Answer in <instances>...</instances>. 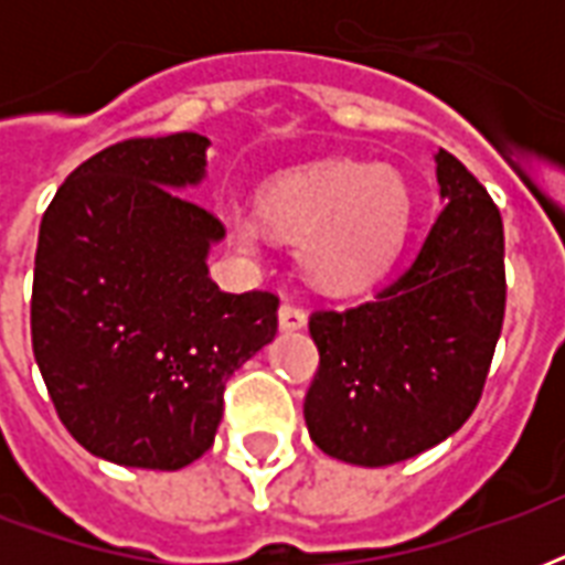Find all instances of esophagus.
Returning a JSON list of instances; mask_svg holds the SVG:
<instances>
[{
	"mask_svg": "<svg viewBox=\"0 0 565 565\" xmlns=\"http://www.w3.org/2000/svg\"><path fill=\"white\" fill-rule=\"evenodd\" d=\"M305 322H308L305 308L292 305V301H284L281 310H278V326H281V331H299V328H305Z\"/></svg>",
	"mask_w": 565,
	"mask_h": 565,
	"instance_id": "esophagus-1",
	"label": "esophagus"
}]
</instances>
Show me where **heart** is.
<instances>
[{"mask_svg":"<svg viewBox=\"0 0 565 565\" xmlns=\"http://www.w3.org/2000/svg\"><path fill=\"white\" fill-rule=\"evenodd\" d=\"M260 216L281 237L301 243V260L319 284L354 290L370 284L402 246L411 193L386 167L326 163L269 181ZM231 237L252 252L260 228L248 216H234Z\"/></svg>","mask_w":565,"mask_h":565,"instance_id":"1","label":"heart"}]
</instances>
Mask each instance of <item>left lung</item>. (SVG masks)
Returning <instances> with one entry per match:
<instances>
[{
  "mask_svg": "<svg viewBox=\"0 0 565 565\" xmlns=\"http://www.w3.org/2000/svg\"><path fill=\"white\" fill-rule=\"evenodd\" d=\"M443 211L413 260L372 299L310 313L319 370L310 439L358 466H390L451 437L481 402L504 322V225L483 184L439 149Z\"/></svg>",
  "mask_w": 565,
  "mask_h": 565,
  "instance_id": "obj_1",
  "label": "left lung"
}]
</instances>
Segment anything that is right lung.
Segmentation results:
<instances>
[{
    "instance_id": "obj_1",
    "label": "right lung",
    "mask_w": 565,
    "mask_h": 565,
    "mask_svg": "<svg viewBox=\"0 0 565 565\" xmlns=\"http://www.w3.org/2000/svg\"><path fill=\"white\" fill-rule=\"evenodd\" d=\"M207 137H131L70 172L40 222L31 349L57 419L90 455L181 469L213 446L234 370L278 331V296L222 292L225 234L179 190Z\"/></svg>"
}]
</instances>
